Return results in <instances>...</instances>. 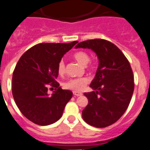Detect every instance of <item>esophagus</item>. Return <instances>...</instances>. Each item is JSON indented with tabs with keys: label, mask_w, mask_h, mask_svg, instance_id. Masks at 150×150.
<instances>
[{
	"label": "esophagus",
	"mask_w": 150,
	"mask_h": 150,
	"mask_svg": "<svg viewBox=\"0 0 150 150\" xmlns=\"http://www.w3.org/2000/svg\"><path fill=\"white\" fill-rule=\"evenodd\" d=\"M73 94H74V96H75V97H79V96L83 95V93H79V92H73Z\"/></svg>",
	"instance_id": "esophagus-1"
}]
</instances>
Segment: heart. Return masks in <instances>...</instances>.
<instances>
[{
    "instance_id": "1",
    "label": "heart",
    "mask_w": 150,
    "mask_h": 150,
    "mask_svg": "<svg viewBox=\"0 0 150 150\" xmlns=\"http://www.w3.org/2000/svg\"><path fill=\"white\" fill-rule=\"evenodd\" d=\"M73 57L78 62L81 64L86 65L90 61V56L85 51H78L73 55ZM66 71L65 68V63L63 60H60L57 65V72L60 75H64ZM90 82V79L87 77L76 78V79H71L66 83H64V87L67 90H73L76 92H80L84 90L86 86Z\"/></svg>"
}]
</instances>
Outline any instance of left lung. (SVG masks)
Here are the masks:
<instances>
[{"label": "left lung", "mask_w": 150, "mask_h": 150, "mask_svg": "<svg viewBox=\"0 0 150 150\" xmlns=\"http://www.w3.org/2000/svg\"><path fill=\"white\" fill-rule=\"evenodd\" d=\"M75 48H87L96 52L99 66L90 84L93 91L85 93L88 105L83 110L86 123L106 127L116 123L131 102L134 88L133 71L127 57L116 45L107 40H87Z\"/></svg>", "instance_id": "1"}]
</instances>
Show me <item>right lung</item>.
<instances>
[{
    "label": "right lung",
    "instance_id": "1",
    "mask_svg": "<svg viewBox=\"0 0 150 150\" xmlns=\"http://www.w3.org/2000/svg\"><path fill=\"white\" fill-rule=\"evenodd\" d=\"M77 42L35 45L17 63L12 75V95L22 114L33 123L50 125L62 116L72 92L59 86L57 65ZM50 86L55 88L52 96L47 94Z\"/></svg>",
    "mask_w": 150,
    "mask_h": 150
}]
</instances>
